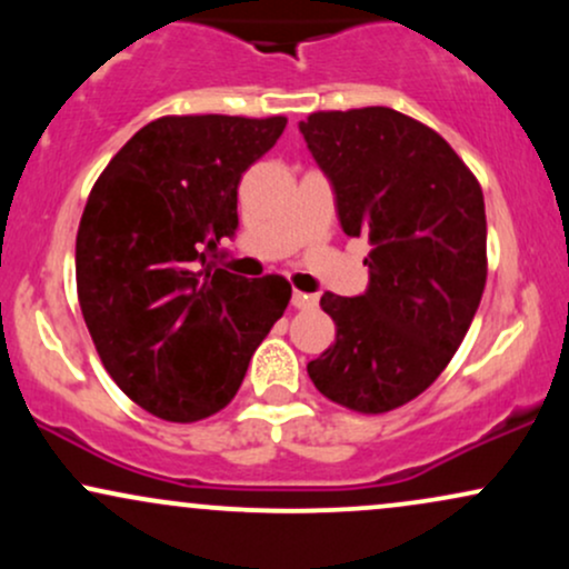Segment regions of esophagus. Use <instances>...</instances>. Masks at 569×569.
<instances>
[{
  "label": "esophagus",
  "instance_id": "obj_1",
  "mask_svg": "<svg viewBox=\"0 0 569 569\" xmlns=\"http://www.w3.org/2000/svg\"><path fill=\"white\" fill-rule=\"evenodd\" d=\"M291 305L297 307V310H312V307L318 305V297L316 293H307V291H293Z\"/></svg>",
  "mask_w": 569,
  "mask_h": 569
}]
</instances>
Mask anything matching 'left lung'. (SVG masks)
Masks as SVG:
<instances>
[{
	"label": "left lung",
	"instance_id": "8db88e82",
	"mask_svg": "<svg viewBox=\"0 0 569 569\" xmlns=\"http://www.w3.org/2000/svg\"><path fill=\"white\" fill-rule=\"evenodd\" d=\"M299 130L335 184L342 230L371 246L367 293L321 297L337 342L307 375L339 407L385 415L428 390L471 329L487 283L485 194L433 128L396 109L312 112Z\"/></svg>",
	"mask_w": 569,
	"mask_h": 569
}]
</instances>
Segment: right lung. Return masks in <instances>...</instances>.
Masks as SVG:
<instances>
[{
	"mask_svg": "<svg viewBox=\"0 0 569 569\" xmlns=\"http://www.w3.org/2000/svg\"><path fill=\"white\" fill-rule=\"evenodd\" d=\"M283 128V114L160 117L90 189L77 230L82 318L103 369L160 420L224 409L289 305L283 276L246 280L208 262L238 227L240 176Z\"/></svg>",
	"mask_w": 569,
	"mask_h": 569,
	"instance_id": "add662e5",
	"label": "right lung"
}]
</instances>
